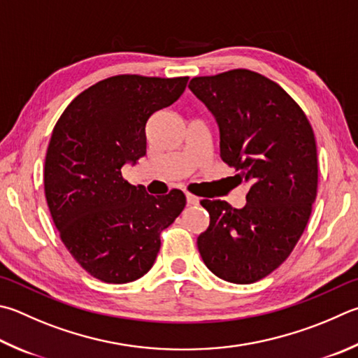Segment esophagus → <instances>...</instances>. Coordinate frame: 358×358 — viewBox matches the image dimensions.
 <instances>
[{"label": "esophagus", "instance_id": "34e87169", "mask_svg": "<svg viewBox=\"0 0 358 358\" xmlns=\"http://www.w3.org/2000/svg\"><path fill=\"white\" fill-rule=\"evenodd\" d=\"M186 201H187V205H199L200 199L197 196H194V194H191V192H186Z\"/></svg>", "mask_w": 358, "mask_h": 358}]
</instances>
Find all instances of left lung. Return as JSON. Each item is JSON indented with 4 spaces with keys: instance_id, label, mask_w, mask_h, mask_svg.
<instances>
[{
    "instance_id": "left-lung-1",
    "label": "left lung",
    "mask_w": 358,
    "mask_h": 358,
    "mask_svg": "<svg viewBox=\"0 0 358 358\" xmlns=\"http://www.w3.org/2000/svg\"><path fill=\"white\" fill-rule=\"evenodd\" d=\"M189 89L216 117L220 158L249 185L247 203L201 200L210 227L201 259L222 280L247 285L275 271L307 227L317 192L315 133L301 106L269 78L245 69L192 78Z\"/></svg>"
}]
</instances>
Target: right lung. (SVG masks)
I'll use <instances>...</instances> for the list:
<instances>
[{
	"instance_id": "1",
	"label": "right lung",
	"mask_w": 358,
	"mask_h": 358,
	"mask_svg": "<svg viewBox=\"0 0 358 358\" xmlns=\"http://www.w3.org/2000/svg\"><path fill=\"white\" fill-rule=\"evenodd\" d=\"M189 78L117 75L84 90L66 108L45 157V197L64 245L105 283L147 274L161 231L180 216L185 194L153 197L123 178L122 167L147 152L145 125L171 106Z\"/></svg>"
}]
</instances>
